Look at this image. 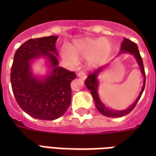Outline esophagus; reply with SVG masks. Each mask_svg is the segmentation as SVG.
<instances>
[{
    "label": "esophagus",
    "instance_id": "1",
    "mask_svg": "<svg viewBox=\"0 0 156 156\" xmlns=\"http://www.w3.org/2000/svg\"><path fill=\"white\" fill-rule=\"evenodd\" d=\"M78 76L79 78H83V79H86V78H87V74H86V72H84V71H80L78 73Z\"/></svg>",
    "mask_w": 156,
    "mask_h": 156
}]
</instances>
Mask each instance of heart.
<instances>
[{
    "instance_id": "heart-1",
    "label": "heart",
    "mask_w": 156,
    "mask_h": 156,
    "mask_svg": "<svg viewBox=\"0 0 156 156\" xmlns=\"http://www.w3.org/2000/svg\"><path fill=\"white\" fill-rule=\"evenodd\" d=\"M110 50L111 44L106 39L85 38L75 41L71 47L64 46L61 48V55L65 61L76 64L78 57L88 58L94 55L96 58H100L106 56Z\"/></svg>"
}]
</instances>
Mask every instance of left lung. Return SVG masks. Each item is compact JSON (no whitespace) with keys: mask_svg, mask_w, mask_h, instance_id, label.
I'll return each instance as SVG.
<instances>
[{"mask_svg":"<svg viewBox=\"0 0 156 156\" xmlns=\"http://www.w3.org/2000/svg\"><path fill=\"white\" fill-rule=\"evenodd\" d=\"M122 53H130L132 54L134 57L137 60V62L139 65V67H140L141 72L143 73V78H144V83H143V86L142 90H141V92L138 95V97L137 98V100H135V102L133 103L130 107H129L128 108L126 109V110H121V111H116V110H111V109L108 108L102 102L101 100H100V97H99V94H98V84H99V82H98L97 77L99 75V73L101 72V71L105 68V66H102L100 67L98 69L95 70L92 73H90V75L87 76V78L86 79L85 81V85L87 86V87L88 88V90H90L91 95H92V97L94 99V101H95V107L97 108V109L99 110L100 113L103 114L104 116H106L108 117H121V116H126L127 114H129L130 112L134 107L136 106L137 103L138 102V100H140L141 96H142V94H143V90H144V88H145V82H146V74H145V70H144V66H143V59L140 56V52L138 51V48L137 46L135 43H133V41L128 40V39H124L123 42L121 43V52H119V54Z\"/></svg>","mask_w":156,"mask_h":156,"instance_id":"left-lung-1","label":"left lung"}]
</instances>
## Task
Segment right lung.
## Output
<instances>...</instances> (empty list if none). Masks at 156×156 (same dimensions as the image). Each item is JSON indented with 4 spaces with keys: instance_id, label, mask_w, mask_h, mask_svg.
Returning <instances> with one entry per match:
<instances>
[{
    "instance_id": "obj_1",
    "label": "right lung",
    "mask_w": 156,
    "mask_h": 156,
    "mask_svg": "<svg viewBox=\"0 0 156 156\" xmlns=\"http://www.w3.org/2000/svg\"><path fill=\"white\" fill-rule=\"evenodd\" d=\"M57 36L30 39L16 51L10 81L12 90L21 108L40 120L52 121L61 117L71 103V82L74 72L58 66L56 49ZM45 56L50 64V74L39 79L30 69L32 59Z\"/></svg>"
}]
</instances>
